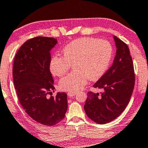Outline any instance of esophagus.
<instances>
[{
  "mask_svg": "<svg viewBox=\"0 0 148 148\" xmlns=\"http://www.w3.org/2000/svg\"><path fill=\"white\" fill-rule=\"evenodd\" d=\"M76 95V92H68V96L69 97H74V96Z\"/></svg>",
  "mask_w": 148,
  "mask_h": 148,
  "instance_id": "obj_1",
  "label": "esophagus"
}]
</instances>
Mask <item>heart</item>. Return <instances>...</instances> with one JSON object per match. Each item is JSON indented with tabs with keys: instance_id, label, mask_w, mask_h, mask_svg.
Here are the masks:
<instances>
[{
	"instance_id": "b5f03b06",
	"label": "heart",
	"mask_w": 148,
	"mask_h": 148,
	"mask_svg": "<svg viewBox=\"0 0 148 148\" xmlns=\"http://www.w3.org/2000/svg\"><path fill=\"white\" fill-rule=\"evenodd\" d=\"M64 57L51 58V74L61 76L73 64L74 72L60 80V90L77 92L85 86L88 79L97 80L105 73L111 61L113 48L109 41L92 37H80L66 45L62 50Z\"/></svg>"
}]
</instances>
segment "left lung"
<instances>
[{
	"label": "left lung",
	"instance_id": "obj_1",
	"mask_svg": "<svg viewBox=\"0 0 148 148\" xmlns=\"http://www.w3.org/2000/svg\"><path fill=\"white\" fill-rule=\"evenodd\" d=\"M116 56L111 68L93 85L101 92H88L84 106L86 115L99 124H105L118 117L130 102L135 85L132 56L127 45L113 36Z\"/></svg>",
	"mask_w": 148,
	"mask_h": 148
}]
</instances>
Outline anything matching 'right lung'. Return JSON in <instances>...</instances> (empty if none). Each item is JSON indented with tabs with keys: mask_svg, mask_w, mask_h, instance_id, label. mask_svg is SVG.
Returning a JSON list of instances; mask_svg holds the SVG:
<instances>
[{
	"mask_svg": "<svg viewBox=\"0 0 148 148\" xmlns=\"http://www.w3.org/2000/svg\"><path fill=\"white\" fill-rule=\"evenodd\" d=\"M57 43L53 37L29 39L16 52L12 68L14 86L21 105L33 120L47 126L61 121L68 109L66 93L46 97L55 89L49 64L50 51Z\"/></svg>",
	"mask_w": 148,
	"mask_h": 148,
	"instance_id": "right-lung-1",
	"label": "right lung"
}]
</instances>
